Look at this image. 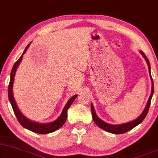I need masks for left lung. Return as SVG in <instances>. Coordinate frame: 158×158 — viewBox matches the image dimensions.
I'll list each match as a JSON object with an SVG mask.
<instances>
[{
	"instance_id": "1",
	"label": "left lung",
	"mask_w": 158,
	"mask_h": 158,
	"mask_svg": "<svg viewBox=\"0 0 158 158\" xmlns=\"http://www.w3.org/2000/svg\"><path fill=\"white\" fill-rule=\"evenodd\" d=\"M140 53L141 54L143 57L146 60V63H147L148 67H149V75H150V77H151V81H152V92L149 98V100H148L147 103H146V105L145 109H144V110L143 111L141 114L139 115V117H138L135 120H132V121L128 122V123H122V124H117V125H112V124L106 123L105 121H103V120H101V118H98V116L97 115V114H96L95 112V110H94L93 104L91 103V110H92V118H93L94 122L97 124V126H98L100 128H101V129H103V130L108 131V132L112 133V134H116V135L123 134V133L127 132L128 131L131 130V129H132L133 128L137 127V126L139 125V124L141 123L143 120H144V118H146L148 112H149L150 103H151V100L154 93V83H153L152 77V75H151V66H150V63L149 61V59H148L147 57L146 56L145 54L142 51H140Z\"/></svg>"
}]
</instances>
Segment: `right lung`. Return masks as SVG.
<instances>
[{"mask_svg": "<svg viewBox=\"0 0 158 158\" xmlns=\"http://www.w3.org/2000/svg\"><path fill=\"white\" fill-rule=\"evenodd\" d=\"M30 44H28L27 47L24 49L21 56H20V58L16 61L15 64H14V66H13L12 67V72H11L10 74V81H9V85L8 88L9 100V101H10L11 105H12L13 111H14L17 119H18V122H19L22 127L29 129V130L33 131V132L38 133V134H49V133H52L53 132V131L57 130L58 129H60V128L62 127V126L65 123L66 118H67L68 109H69V107L71 106L73 101H75V98H77V94H75V95L72 96V97L69 100L67 103H66V104L65 105L60 115L59 116L56 120H55L52 122H49V123H38V122H35L33 121V120H31L30 119H29L27 117L23 115V113L20 112V109H18V106H17L16 101H15L14 95H13V84H14L15 76L17 69H18V66H19L20 63L21 62L22 59H23V55L26 53V52H27L28 48H29Z\"/></svg>", "mask_w": 158, "mask_h": 158, "instance_id": "1", "label": "right lung"}]
</instances>
